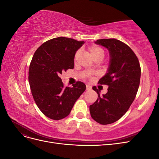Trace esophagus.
<instances>
[{
	"instance_id": "esophagus-1",
	"label": "esophagus",
	"mask_w": 159,
	"mask_h": 159,
	"mask_svg": "<svg viewBox=\"0 0 159 159\" xmlns=\"http://www.w3.org/2000/svg\"><path fill=\"white\" fill-rule=\"evenodd\" d=\"M86 89H87L88 91H89V90H91V87L90 85H86Z\"/></svg>"
}]
</instances>
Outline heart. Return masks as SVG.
<instances>
[{
	"mask_svg": "<svg viewBox=\"0 0 159 159\" xmlns=\"http://www.w3.org/2000/svg\"><path fill=\"white\" fill-rule=\"evenodd\" d=\"M89 51L91 57H93V60L96 58V57H99V56H102L103 57H104V51L102 48H100L99 46H91L89 48ZM79 54H80V52H77L74 57L75 60H76L78 58Z\"/></svg>",
	"mask_w": 159,
	"mask_h": 159,
	"instance_id": "obj_1",
	"label": "heart"
}]
</instances>
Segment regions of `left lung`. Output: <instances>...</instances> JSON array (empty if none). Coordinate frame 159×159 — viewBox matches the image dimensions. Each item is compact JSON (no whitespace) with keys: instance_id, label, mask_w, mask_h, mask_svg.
Instances as JSON below:
<instances>
[{"instance_id":"8db88e82","label":"left lung","mask_w":159,"mask_h":159,"mask_svg":"<svg viewBox=\"0 0 159 159\" xmlns=\"http://www.w3.org/2000/svg\"><path fill=\"white\" fill-rule=\"evenodd\" d=\"M95 44L107 48L109 62L107 73L99 81L101 85H107V92L100 95L89 106L91 117L102 125L113 123L127 111L135 98L140 84L141 68L137 57L125 43L115 38L100 39Z\"/></svg>"}]
</instances>
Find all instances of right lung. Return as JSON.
<instances>
[{
    "instance_id": "add662e5",
    "label": "right lung",
    "mask_w": 159,
    "mask_h": 159,
    "mask_svg": "<svg viewBox=\"0 0 159 159\" xmlns=\"http://www.w3.org/2000/svg\"><path fill=\"white\" fill-rule=\"evenodd\" d=\"M84 43L55 38L42 44L32 57L28 75L32 94L38 107L50 119L60 120L68 116L86 89L81 81L65 88L60 78L62 71L74 68L75 53Z\"/></svg>"
}]
</instances>
